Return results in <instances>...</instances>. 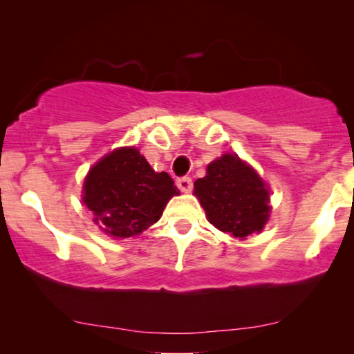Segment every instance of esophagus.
Listing matches in <instances>:
<instances>
[{
	"label": "esophagus",
	"mask_w": 354,
	"mask_h": 354,
	"mask_svg": "<svg viewBox=\"0 0 354 354\" xmlns=\"http://www.w3.org/2000/svg\"><path fill=\"white\" fill-rule=\"evenodd\" d=\"M177 187L180 188L182 192H185V193H188V192H192V188H193V180H192V177H188V176H185V177H180L177 180Z\"/></svg>",
	"instance_id": "1"
}]
</instances>
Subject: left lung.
<instances>
[{
	"instance_id": "8db88e82",
	"label": "left lung",
	"mask_w": 354,
	"mask_h": 354,
	"mask_svg": "<svg viewBox=\"0 0 354 354\" xmlns=\"http://www.w3.org/2000/svg\"><path fill=\"white\" fill-rule=\"evenodd\" d=\"M195 195L216 229L246 239L263 230L269 217V192L261 177L235 154L212 161L195 182Z\"/></svg>"
}]
</instances>
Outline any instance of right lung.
Listing matches in <instances>:
<instances>
[{"label":"right lung","instance_id":"obj_1","mask_svg":"<svg viewBox=\"0 0 354 354\" xmlns=\"http://www.w3.org/2000/svg\"><path fill=\"white\" fill-rule=\"evenodd\" d=\"M178 195L167 172H154L135 148H120L95 164L84 183V203L106 234L127 239L159 221Z\"/></svg>","mask_w":354,"mask_h":354}]
</instances>
